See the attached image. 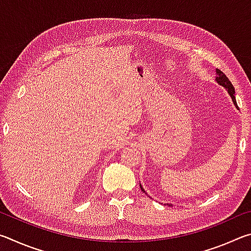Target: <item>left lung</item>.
Wrapping results in <instances>:
<instances>
[{
  "mask_svg": "<svg viewBox=\"0 0 251 251\" xmlns=\"http://www.w3.org/2000/svg\"><path fill=\"white\" fill-rule=\"evenodd\" d=\"M216 72H217V77H216V80H217L218 82V84H220V85H223L224 87H226L227 88V91H228V93H229V95L231 96V99H232V101H233V104H235L236 106H237V103H236V99H235V88H233V86H232V84L230 83V80L228 79V77L226 75H225L222 71L220 70H216ZM238 107V106H237ZM141 188H142V186H141ZM142 190L144 192V189L142 188ZM168 206H171L172 203H167Z\"/></svg>",
  "mask_w": 251,
  "mask_h": 251,
  "instance_id": "obj_1",
  "label": "left lung"
}]
</instances>
